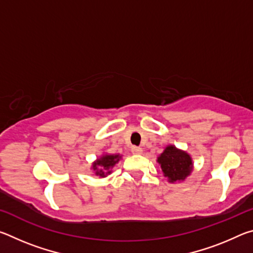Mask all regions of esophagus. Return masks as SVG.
Listing matches in <instances>:
<instances>
[{"mask_svg": "<svg viewBox=\"0 0 253 253\" xmlns=\"http://www.w3.org/2000/svg\"><path fill=\"white\" fill-rule=\"evenodd\" d=\"M131 153L132 154H136V155H140V154L143 153V148L134 146V147H131Z\"/></svg>", "mask_w": 253, "mask_h": 253, "instance_id": "esophagus-1", "label": "esophagus"}]
</instances>
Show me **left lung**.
Here are the masks:
<instances>
[{"label": "left lung", "mask_w": 253, "mask_h": 253, "mask_svg": "<svg viewBox=\"0 0 253 253\" xmlns=\"http://www.w3.org/2000/svg\"><path fill=\"white\" fill-rule=\"evenodd\" d=\"M162 173L169 183L183 182L190 176L194 169L193 160L187 152L179 149L174 145H168L157 157Z\"/></svg>", "instance_id": "1"}]
</instances>
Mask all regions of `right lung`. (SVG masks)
<instances>
[{
    "label": "right lung",
    "mask_w": 253,
    "mask_h": 253,
    "mask_svg": "<svg viewBox=\"0 0 253 253\" xmlns=\"http://www.w3.org/2000/svg\"><path fill=\"white\" fill-rule=\"evenodd\" d=\"M123 155L121 154H102L100 157L92 163L91 169L97 176L106 177L113 173V168L122 160Z\"/></svg>",
    "instance_id": "1"
}]
</instances>
